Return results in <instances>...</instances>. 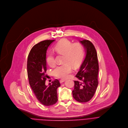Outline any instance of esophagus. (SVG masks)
I'll return each instance as SVG.
<instances>
[{"mask_svg":"<svg viewBox=\"0 0 128 128\" xmlns=\"http://www.w3.org/2000/svg\"><path fill=\"white\" fill-rule=\"evenodd\" d=\"M65 81H66L65 80H63V79H62V80H60V83H62L64 82Z\"/></svg>","mask_w":128,"mask_h":128,"instance_id":"esophagus-1","label":"esophagus"}]
</instances>
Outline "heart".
Returning <instances> with one entry per match:
<instances>
[{
	"mask_svg": "<svg viewBox=\"0 0 128 128\" xmlns=\"http://www.w3.org/2000/svg\"><path fill=\"white\" fill-rule=\"evenodd\" d=\"M54 49L58 53L64 55V64L56 66L53 70V74L58 78L66 79L72 71L71 66L76 68L81 64L84 55V47L80 43L72 44L67 39H62L55 45ZM46 62L50 66L55 64L53 54L49 53L47 54Z\"/></svg>",
	"mask_w": 128,
	"mask_h": 128,
	"instance_id": "obj_1",
	"label": "heart"
}]
</instances>
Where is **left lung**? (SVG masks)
I'll use <instances>...</instances> for the list:
<instances>
[{
    "label": "left lung",
    "mask_w": 128,
    "mask_h": 128,
    "mask_svg": "<svg viewBox=\"0 0 128 128\" xmlns=\"http://www.w3.org/2000/svg\"><path fill=\"white\" fill-rule=\"evenodd\" d=\"M84 46L85 58L76 75L79 81H74L72 96L79 102H87L91 99L96 90L98 82L99 66L97 54L93 44L89 40L80 41Z\"/></svg>",
    "instance_id": "1"
}]
</instances>
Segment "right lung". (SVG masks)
Returning a JSON list of instances; mask_svg holds the SVG:
<instances>
[{
    "mask_svg": "<svg viewBox=\"0 0 128 128\" xmlns=\"http://www.w3.org/2000/svg\"><path fill=\"white\" fill-rule=\"evenodd\" d=\"M54 40H47L35 45L29 54L27 60V72L30 85L37 99L45 106L54 104L58 100L57 89L60 86L56 79L45 85L47 75L46 52L48 47Z\"/></svg>",
    "mask_w": 128,
    "mask_h": 128,
    "instance_id": "add662e5",
    "label": "right lung"
}]
</instances>
